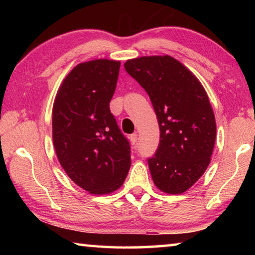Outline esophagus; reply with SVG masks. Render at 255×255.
Masks as SVG:
<instances>
[{
  "label": "esophagus",
  "instance_id": "34e87169",
  "mask_svg": "<svg viewBox=\"0 0 255 255\" xmlns=\"http://www.w3.org/2000/svg\"><path fill=\"white\" fill-rule=\"evenodd\" d=\"M129 139H130V141H131V144H132V145H136V144H137V139H138L137 133L135 132V133H132V135L129 136Z\"/></svg>",
  "mask_w": 255,
  "mask_h": 255
}]
</instances>
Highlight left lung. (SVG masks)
<instances>
[{"mask_svg":"<svg viewBox=\"0 0 255 255\" xmlns=\"http://www.w3.org/2000/svg\"><path fill=\"white\" fill-rule=\"evenodd\" d=\"M124 66L147 92L157 116L159 144L148 158L154 184L181 195L205 173L214 150L216 120L206 90L169 55L128 59Z\"/></svg>","mask_w":255,"mask_h":255,"instance_id":"obj_1","label":"left lung"}]
</instances>
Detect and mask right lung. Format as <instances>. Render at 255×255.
<instances>
[{"mask_svg":"<svg viewBox=\"0 0 255 255\" xmlns=\"http://www.w3.org/2000/svg\"><path fill=\"white\" fill-rule=\"evenodd\" d=\"M120 62L80 63L60 84L53 106V143L60 165L73 182L92 195L122 187L130 167V146L109 103Z\"/></svg>","mask_w":255,"mask_h":255,"instance_id":"1","label":"right lung"}]
</instances>
